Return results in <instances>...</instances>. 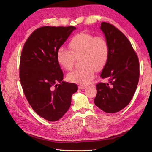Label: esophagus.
Returning a JSON list of instances; mask_svg holds the SVG:
<instances>
[{"label": "esophagus", "mask_w": 152, "mask_h": 152, "mask_svg": "<svg viewBox=\"0 0 152 152\" xmlns=\"http://www.w3.org/2000/svg\"><path fill=\"white\" fill-rule=\"evenodd\" d=\"M86 87H87V86H85V85H80V86L78 87V88L80 89H85Z\"/></svg>", "instance_id": "34e87169"}]
</instances>
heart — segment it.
<instances>
[{
	"label": "heart",
	"mask_w": 152,
	"mask_h": 152,
	"mask_svg": "<svg viewBox=\"0 0 152 152\" xmlns=\"http://www.w3.org/2000/svg\"><path fill=\"white\" fill-rule=\"evenodd\" d=\"M70 52L60 48L56 52V60L62 68L70 71L75 58L81 56L83 67L69 72L67 78L72 83L87 85L94 77L96 70L100 71L106 65L110 49L107 40L103 37L87 33H80L74 36L69 43Z\"/></svg>",
	"instance_id": "heart-1"
}]
</instances>
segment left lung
Masks as SVG:
<instances>
[{
	"mask_svg": "<svg viewBox=\"0 0 152 152\" xmlns=\"http://www.w3.org/2000/svg\"><path fill=\"white\" fill-rule=\"evenodd\" d=\"M101 29L109 45V57L101 74L109 83L96 85V105L107 113H115L129 104L139 79V62L131 43L115 27L107 22Z\"/></svg>",
	"mask_w": 152,
	"mask_h": 152,
	"instance_id": "8db88e82",
	"label": "left lung"
}]
</instances>
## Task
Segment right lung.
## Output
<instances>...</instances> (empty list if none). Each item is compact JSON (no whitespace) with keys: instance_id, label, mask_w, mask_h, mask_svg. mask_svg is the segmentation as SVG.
Instances as JSON below:
<instances>
[{"instance_id":"add662e5","label":"right lung","mask_w":152,"mask_h":152,"mask_svg":"<svg viewBox=\"0 0 152 152\" xmlns=\"http://www.w3.org/2000/svg\"><path fill=\"white\" fill-rule=\"evenodd\" d=\"M76 27H40L23 47L19 77L23 91L37 114L49 121L62 118L71 106L77 85L64 82L56 52Z\"/></svg>"}]
</instances>
